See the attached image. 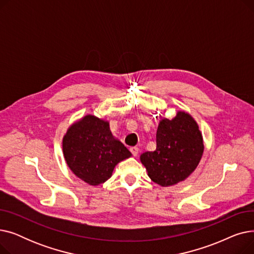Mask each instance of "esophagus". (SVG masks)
<instances>
[{"label":"esophagus","instance_id":"esophagus-1","mask_svg":"<svg viewBox=\"0 0 254 254\" xmlns=\"http://www.w3.org/2000/svg\"><path fill=\"white\" fill-rule=\"evenodd\" d=\"M129 150H130L131 154L134 155V156H137V155H138V153H139V148H138V147H136V146H134V147H130V148H129Z\"/></svg>","mask_w":254,"mask_h":254}]
</instances>
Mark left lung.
Returning a JSON list of instances; mask_svg holds the SVG:
<instances>
[{"label": "left lung", "mask_w": 254, "mask_h": 254, "mask_svg": "<svg viewBox=\"0 0 254 254\" xmlns=\"http://www.w3.org/2000/svg\"><path fill=\"white\" fill-rule=\"evenodd\" d=\"M204 152L201 130L195 120L184 111L163 118L156 130V149L141 154V163L149 178L161 186H171L188 178Z\"/></svg>", "instance_id": "8db88e82"}]
</instances>
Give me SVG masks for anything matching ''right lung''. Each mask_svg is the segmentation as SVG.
Listing matches in <instances>:
<instances>
[{
	"mask_svg": "<svg viewBox=\"0 0 254 254\" xmlns=\"http://www.w3.org/2000/svg\"><path fill=\"white\" fill-rule=\"evenodd\" d=\"M63 152L74 174L93 186L108 180L115 166L131 155L126 146L113 137L109 123L90 114L66 130Z\"/></svg>",
	"mask_w": 254,
	"mask_h": 254,
	"instance_id": "1",
	"label": "right lung"
}]
</instances>
